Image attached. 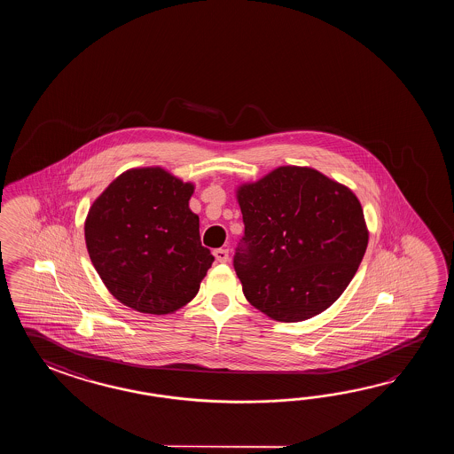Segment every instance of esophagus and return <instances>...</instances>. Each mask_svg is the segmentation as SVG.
Masks as SVG:
<instances>
[{"instance_id":"obj_1","label":"esophagus","mask_w":454,"mask_h":454,"mask_svg":"<svg viewBox=\"0 0 454 454\" xmlns=\"http://www.w3.org/2000/svg\"><path fill=\"white\" fill-rule=\"evenodd\" d=\"M214 256L219 262H227L229 261V250L227 248H217V250H214Z\"/></svg>"}]
</instances>
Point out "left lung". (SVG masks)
Segmentation results:
<instances>
[{"label":"left lung","instance_id":"left-lung-1","mask_svg":"<svg viewBox=\"0 0 454 454\" xmlns=\"http://www.w3.org/2000/svg\"><path fill=\"white\" fill-rule=\"evenodd\" d=\"M245 235L233 268L254 309L295 323L329 309L356 276L368 231L357 196L309 167H279L237 192Z\"/></svg>","mask_w":454,"mask_h":454}]
</instances>
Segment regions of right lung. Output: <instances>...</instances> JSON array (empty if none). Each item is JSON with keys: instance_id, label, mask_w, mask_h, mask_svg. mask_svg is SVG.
Wrapping results in <instances>:
<instances>
[{"instance_id": "obj_1", "label": "right lung", "mask_w": 454, "mask_h": 454, "mask_svg": "<svg viewBox=\"0 0 454 454\" xmlns=\"http://www.w3.org/2000/svg\"><path fill=\"white\" fill-rule=\"evenodd\" d=\"M194 186L160 167L131 168L87 214V251L110 294L129 309L168 315L200 290L213 264L188 201Z\"/></svg>"}]
</instances>
